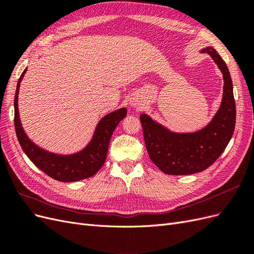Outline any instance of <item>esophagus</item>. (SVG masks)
<instances>
[{
  "instance_id": "1",
  "label": "esophagus",
  "mask_w": 254,
  "mask_h": 254,
  "mask_svg": "<svg viewBox=\"0 0 254 254\" xmlns=\"http://www.w3.org/2000/svg\"><path fill=\"white\" fill-rule=\"evenodd\" d=\"M131 106L136 107V106H137V103H136V102H132V103H131Z\"/></svg>"
}]
</instances>
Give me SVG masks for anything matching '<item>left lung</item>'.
<instances>
[{
  "label": "left lung",
  "instance_id": "obj_1",
  "mask_svg": "<svg viewBox=\"0 0 254 254\" xmlns=\"http://www.w3.org/2000/svg\"><path fill=\"white\" fill-rule=\"evenodd\" d=\"M200 52L209 54L224 77L221 104L209 124L194 132H175L148 114L140 115L148 155L167 175H191L206 170L224 152L234 132L236 110L229 68L212 47Z\"/></svg>",
  "mask_w": 254,
  "mask_h": 254
}]
</instances>
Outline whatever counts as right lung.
Returning a JSON list of instances; mask_svg holds the SVG:
<instances>
[{
  "instance_id": "1",
  "label": "right lung",
  "mask_w": 254,
  "mask_h": 254,
  "mask_svg": "<svg viewBox=\"0 0 254 254\" xmlns=\"http://www.w3.org/2000/svg\"><path fill=\"white\" fill-rule=\"evenodd\" d=\"M26 71L27 68L22 73L17 83L13 104L14 128L23 151L39 170L57 181L75 182L94 176L105 163L112 133L120 122L126 117L127 109L124 107L102 118L97 123L90 142L81 150L70 155L45 150L29 139L20 120L18 95L21 81Z\"/></svg>"
}]
</instances>
